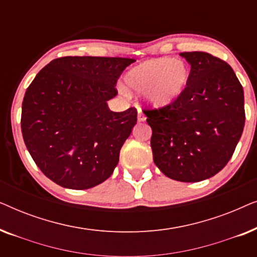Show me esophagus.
Segmentation results:
<instances>
[{"label":"esophagus","mask_w":257,"mask_h":257,"mask_svg":"<svg viewBox=\"0 0 257 257\" xmlns=\"http://www.w3.org/2000/svg\"><path fill=\"white\" fill-rule=\"evenodd\" d=\"M144 120H146V115L142 111V108H139L138 110V121H144Z\"/></svg>","instance_id":"1"}]
</instances>
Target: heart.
<instances>
[{
  "label": "heart",
  "instance_id": "heart-1",
  "mask_svg": "<svg viewBox=\"0 0 257 257\" xmlns=\"http://www.w3.org/2000/svg\"><path fill=\"white\" fill-rule=\"evenodd\" d=\"M189 68L185 62L163 57L140 63L126 73L128 89L145 93L147 103L157 107L173 103L187 86Z\"/></svg>",
  "mask_w": 257,
  "mask_h": 257
}]
</instances>
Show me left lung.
<instances>
[{
    "mask_svg": "<svg viewBox=\"0 0 257 257\" xmlns=\"http://www.w3.org/2000/svg\"><path fill=\"white\" fill-rule=\"evenodd\" d=\"M180 56L191 64L187 86L173 103L144 113L158 168L173 180L198 182L219 173L233 156L244 127V96L222 59L201 51Z\"/></svg>",
    "mask_w": 257,
    "mask_h": 257,
    "instance_id": "obj_1",
    "label": "left lung"
}]
</instances>
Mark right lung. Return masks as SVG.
<instances>
[{"label": "right lung", "mask_w": 257, "mask_h": 257, "mask_svg": "<svg viewBox=\"0 0 257 257\" xmlns=\"http://www.w3.org/2000/svg\"><path fill=\"white\" fill-rule=\"evenodd\" d=\"M132 58L68 56L44 66L24 94L21 128L31 158L62 187L87 189L113 173L137 110L107 100Z\"/></svg>", "instance_id": "right-lung-1"}]
</instances>
